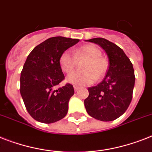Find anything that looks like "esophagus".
<instances>
[{"instance_id":"1","label":"esophagus","mask_w":152,"mask_h":152,"mask_svg":"<svg viewBox=\"0 0 152 152\" xmlns=\"http://www.w3.org/2000/svg\"><path fill=\"white\" fill-rule=\"evenodd\" d=\"M74 90H75V91H79V89H80V87H78V86H76V85H75V86H74Z\"/></svg>"}]
</instances>
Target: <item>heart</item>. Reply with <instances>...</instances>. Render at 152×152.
<instances>
[{"instance_id":"heart-1","label":"heart","mask_w":152,"mask_h":152,"mask_svg":"<svg viewBox=\"0 0 152 152\" xmlns=\"http://www.w3.org/2000/svg\"><path fill=\"white\" fill-rule=\"evenodd\" d=\"M72 54L69 50H65L59 58V65L65 72H70L76 66V58H86L87 61L83 65V71H74L66 77L68 83L78 86L93 83L97 78L104 76L108 69V61L102 58L101 50L94 45H84L74 50Z\"/></svg>"}]
</instances>
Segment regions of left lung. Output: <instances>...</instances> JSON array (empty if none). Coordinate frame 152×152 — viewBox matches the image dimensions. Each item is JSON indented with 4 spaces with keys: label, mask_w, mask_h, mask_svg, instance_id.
Masks as SVG:
<instances>
[{
    "label": "left lung",
    "mask_w": 152,
    "mask_h": 152,
    "mask_svg": "<svg viewBox=\"0 0 152 152\" xmlns=\"http://www.w3.org/2000/svg\"><path fill=\"white\" fill-rule=\"evenodd\" d=\"M87 41L98 44L108 58V69L102 82L88 88L84 100L87 113L98 120L109 122L120 117L129 107L133 97L135 76L131 61L119 47L104 38Z\"/></svg>",
    "instance_id": "8db88e82"
}]
</instances>
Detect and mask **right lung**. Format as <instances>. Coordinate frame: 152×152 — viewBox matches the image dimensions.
<instances>
[{
    "label": "right lung",
    "mask_w": 152,
    "mask_h": 152,
    "mask_svg": "<svg viewBox=\"0 0 152 152\" xmlns=\"http://www.w3.org/2000/svg\"><path fill=\"white\" fill-rule=\"evenodd\" d=\"M78 39L55 37L33 48L23 65L20 76V94L27 112L35 120L53 123L63 119L74 94L70 83L55 90L65 79L59 58Z\"/></svg>",
    "instance_id": "obj_1"
}]
</instances>
